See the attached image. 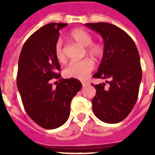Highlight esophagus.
<instances>
[{
  "label": "esophagus",
  "mask_w": 155,
  "mask_h": 155,
  "mask_svg": "<svg viewBox=\"0 0 155 155\" xmlns=\"http://www.w3.org/2000/svg\"><path fill=\"white\" fill-rule=\"evenodd\" d=\"M82 84H83V86H85V85L87 84V82H82Z\"/></svg>",
  "instance_id": "obj_1"
}]
</instances>
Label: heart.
<instances>
[{
	"instance_id": "1",
	"label": "heart",
	"mask_w": 155,
	"mask_h": 155,
	"mask_svg": "<svg viewBox=\"0 0 155 155\" xmlns=\"http://www.w3.org/2000/svg\"><path fill=\"white\" fill-rule=\"evenodd\" d=\"M71 39L78 42L83 47L92 58L99 59L104 54V47L99 42H92V35L83 29H75L71 31ZM54 54L59 62L65 60V53L63 42L60 39L57 40L54 45ZM94 68V63L89 58H84L80 61H71L64 69V75L68 78H75L84 80L87 77Z\"/></svg>"
}]
</instances>
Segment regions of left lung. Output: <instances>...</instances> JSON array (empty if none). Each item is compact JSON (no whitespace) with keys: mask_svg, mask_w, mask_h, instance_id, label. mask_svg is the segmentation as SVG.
<instances>
[{"mask_svg":"<svg viewBox=\"0 0 155 155\" xmlns=\"http://www.w3.org/2000/svg\"><path fill=\"white\" fill-rule=\"evenodd\" d=\"M86 26L101 35L104 54L94 78L106 79L105 84L93 85V113L108 124L123 120L134 107L142 71L138 51L134 40L120 28L107 22L87 23Z\"/></svg>","mask_w":155,"mask_h":155,"instance_id":"obj_1","label":"left lung"}]
</instances>
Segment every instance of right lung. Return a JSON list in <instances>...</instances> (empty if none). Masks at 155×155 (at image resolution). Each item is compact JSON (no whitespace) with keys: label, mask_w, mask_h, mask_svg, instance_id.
<instances>
[{"label":"right lung","mask_w":155,"mask_h":155,"mask_svg":"<svg viewBox=\"0 0 155 155\" xmlns=\"http://www.w3.org/2000/svg\"><path fill=\"white\" fill-rule=\"evenodd\" d=\"M67 23H49L24 43L18 60L17 86L25 110L36 124L47 130L63 125L70 115L71 101L82 87L75 78L62 79L54 54L59 30ZM60 83L52 87L53 78Z\"/></svg>","instance_id":"1"}]
</instances>
